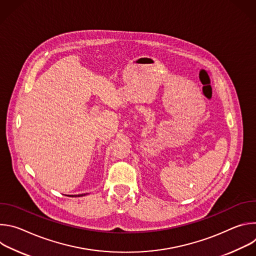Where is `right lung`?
I'll list each match as a JSON object with an SVG mask.
<instances>
[{
    "label": "right lung",
    "mask_w": 256,
    "mask_h": 256,
    "mask_svg": "<svg viewBox=\"0 0 256 256\" xmlns=\"http://www.w3.org/2000/svg\"><path fill=\"white\" fill-rule=\"evenodd\" d=\"M85 196V194H80V196Z\"/></svg>",
    "instance_id": "right-lung-1"
}]
</instances>
